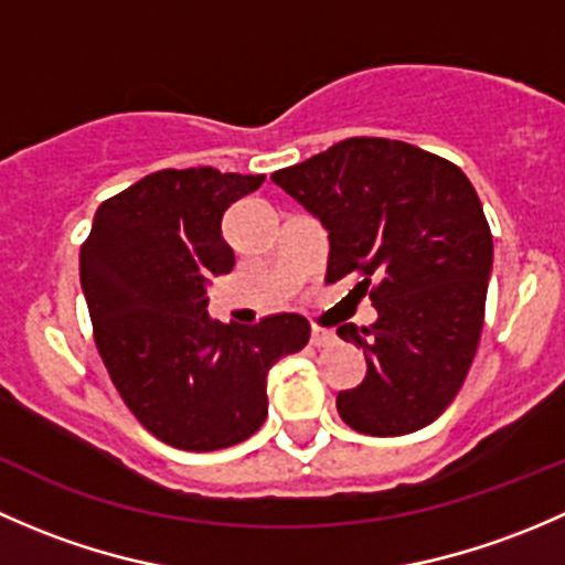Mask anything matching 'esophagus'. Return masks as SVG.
Listing matches in <instances>:
<instances>
[{"label":"esophagus","instance_id":"34e87169","mask_svg":"<svg viewBox=\"0 0 565 565\" xmlns=\"http://www.w3.org/2000/svg\"><path fill=\"white\" fill-rule=\"evenodd\" d=\"M310 342L316 348H323V345H331L334 342V331L331 329H323V326H312L310 331Z\"/></svg>","mask_w":565,"mask_h":565}]
</instances>
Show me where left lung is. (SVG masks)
Segmentation results:
<instances>
[{"label": "left lung", "mask_w": 565, "mask_h": 565, "mask_svg": "<svg viewBox=\"0 0 565 565\" xmlns=\"http://www.w3.org/2000/svg\"><path fill=\"white\" fill-rule=\"evenodd\" d=\"M329 234L326 282L351 277L377 321L337 334L367 375L337 394L342 422L392 438L427 427L457 397L484 326L492 234L455 162L388 138H345L271 173Z\"/></svg>", "instance_id": "obj_1"}]
</instances>
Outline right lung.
<instances>
[{
    "instance_id": "obj_1",
    "label": "right lung",
    "mask_w": 565,
    "mask_h": 565,
    "mask_svg": "<svg viewBox=\"0 0 565 565\" xmlns=\"http://www.w3.org/2000/svg\"><path fill=\"white\" fill-rule=\"evenodd\" d=\"M264 179L209 166L149 173L100 203L81 244L103 364L132 416L173 449L217 451L258 433L271 364L310 340L296 312L255 326L206 312L209 277L234 269L223 214Z\"/></svg>"
}]
</instances>
